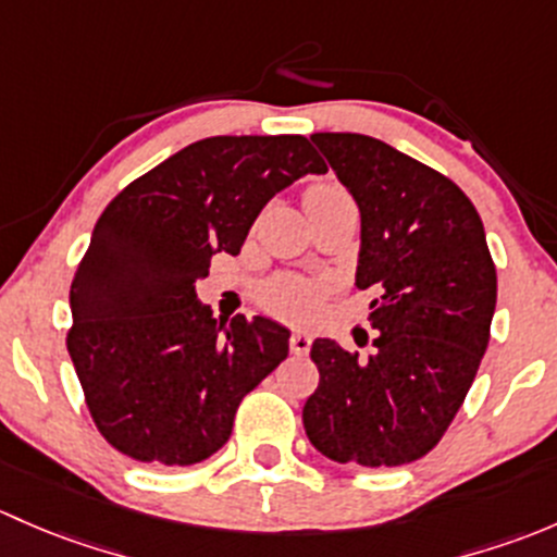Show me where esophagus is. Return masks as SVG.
<instances>
[{
    "label": "esophagus",
    "instance_id": "34e87169",
    "mask_svg": "<svg viewBox=\"0 0 557 557\" xmlns=\"http://www.w3.org/2000/svg\"><path fill=\"white\" fill-rule=\"evenodd\" d=\"M289 348H292V354H308L311 351V335L302 330H295L289 337Z\"/></svg>",
    "mask_w": 557,
    "mask_h": 557
}]
</instances>
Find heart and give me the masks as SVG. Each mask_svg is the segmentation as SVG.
Instances as JSON below:
<instances>
[{
	"instance_id": "obj_1",
	"label": "heart",
	"mask_w": 557,
	"mask_h": 557,
	"mask_svg": "<svg viewBox=\"0 0 557 557\" xmlns=\"http://www.w3.org/2000/svg\"><path fill=\"white\" fill-rule=\"evenodd\" d=\"M335 193H341V187H335V185H313L311 190L306 193V200L324 198V195H335ZM313 297H317V292H313V286L308 284V281L292 278V276L276 278L271 286H268V292H265L268 306H273L281 313H302V311H308V308L313 306Z\"/></svg>"
}]
</instances>
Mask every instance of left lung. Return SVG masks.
<instances>
[{
	"instance_id": "obj_1",
	"label": "left lung",
	"mask_w": 557,
	"mask_h": 557,
	"mask_svg": "<svg viewBox=\"0 0 557 557\" xmlns=\"http://www.w3.org/2000/svg\"><path fill=\"white\" fill-rule=\"evenodd\" d=\"M362 216L357 286L375 289L370 357L317 337L302 426L337 463L399 467L448 432L488 348L493 268L478 209L440 171L362 134H313Z\"/></svg>"
}]
</instances>
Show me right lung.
I'll use <instances>...</instances> for the list:
<instances>
[{"instance_id":"add662e5","label":"right lung","mask_w":557,"mask_h":557,"mask_svg":"<svg viewBox=\"0 0 557 557\" xmlns=\"http://www.w3.org/2000/svg\"><path fill=\"white\" fill-rule=\"evenodd\" d=\"M306 136H211L131 182L74 273L69 357L112 448L190 467L231 440L240 399L289 354L265 317L216 324L195 281L238 255L273 195L324 174Z\"/></svg>"}]
</instances>
